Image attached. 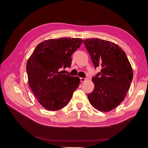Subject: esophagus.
Segmentation results:
<instances>
[{
	"label": "esophagus",
	"instance_id": "34e87169",
	"mask_svg": "<svg viewBox=\"0 0 148 148\" xmlns=\"http://www.w3.org/2000/svg\"><path fill=\"white\" fill-rule=\"evenodd\" d=\"M80 79H81V82H84V81H85L86 80H87L88 79V78L86 77V78H83V77H81L80 78Z\"/></svg>",
	"mask_w": 148,
	"mask_h": 148
}]
</instances>
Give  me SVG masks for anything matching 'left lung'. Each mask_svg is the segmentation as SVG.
Listing matches in <instances>:
<instances>
[{
    "mask_svg": "<svg viewBox=\"0 0 148 148\" xmlns=\"http://www.w3.org/2000/svg\"><path fill=\"white\" fill-rule=\"evenodd\" d=\"M83 42L94 67H101V73L92 77L95 88L88 95L89 102L100 111H111L124 100L130 86L131 64L125 51L114 42L97 38Z\"/></svg>",
    "mask_w": 148,
    "mask_h": 148,
    "instance_id": "8db88e82",
    "label": "left lung"
}]
</instances>
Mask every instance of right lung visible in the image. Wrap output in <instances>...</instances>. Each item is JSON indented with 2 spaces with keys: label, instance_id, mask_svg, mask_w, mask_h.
Wrapping results in <instances>:
<instances>
[{
  "label": "right lung",
  "instance_id": "right-lung-1",
  "mask_svg": "<svg viewBox=\"0 0 148 148\" xmlns=\"http://www.w3.org/2000/svg\"><path fill=\"white\" fill-rule=\"evenodd\" d=\"M80 38L61 37L39 43L27 63L29 84L40 105L57 111L68 104L79 86V77L62 74L70 67L71 56L79 48Z\"/></svg>",
  "mask_w": 148,
  "mask_h": 148
}]
</instances>
